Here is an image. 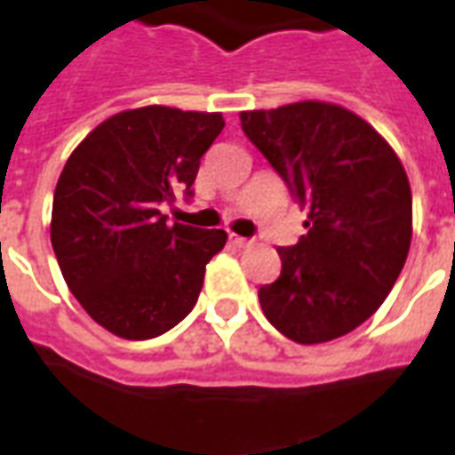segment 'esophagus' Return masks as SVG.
Listing matches in <instances>:
<instances>
[{
	"label": "esophagus",
	"instance_id": "esophagus-1",
	"mask_svg": "<svg viewBox=\"0 0 455 455\" xmlns=\"http://www.w3.org/2000/svg\"><path fill=\"white\" fill-rule=\"evenodd\" d=\"M228 240H230V244H235V247H249V244H251V240H247V237H240V235H235V232H230V235H228Z\"/></svg>",
	"mask_w": 455,
	"mask_h": 455
}]
</instances>
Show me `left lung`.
<instances>
[{
    "label": "left lung",
    "instance_id": "1",
    "mask_svg": "<svg viewBox=\"0 0 455 455\" xmlns=\"http://www.w3.org/2000/svg\"><path fill=\"white\" fill-rule=\"evenodd\" d=\"M240 119L309 211L307 235L278 249V280L259 288L266 319L302 345L345 336L381 307L408 259L412 194L401 160L364 119L331 102Z\"/></svg>",
    "mask_w": 455,
    "mask_h": 455
}]
</instances>
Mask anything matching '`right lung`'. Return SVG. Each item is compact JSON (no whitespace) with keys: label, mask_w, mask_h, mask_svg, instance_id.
I'll list each match as a JSON object with an SVG mask.
<instances>
[{"label":"right lung","mask_w":455,"mask_h":455,"mask_svg":"<svg viewBox=\"0 0 455 455\" xmlns=\"http://www.w3.org/2000/svg\"><path fill=\"white\" fill-rule=\"evenodd\" d=\"M220 112L139 108L119 112L78 143L52 201V249L61 275L102 329L126 340L163 336L194 309L206 264L225 230L167 225L172 204L223 132Z\"/></svg>","instance_id":"obj_1"}]
</instances>
